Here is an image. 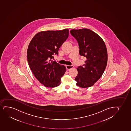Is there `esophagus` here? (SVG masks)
Returning <instances> with one entry per match:
<instances>
[{"label":"esophagus","mask_w":131,"mask_h":131,"mask_svg":"<svg viewBox=\"0 0 131 131\" xmlns=\"http://www.w3.org/2000/svg\"><path fill=\"white\" fill-rule=\"evenodd\" d=\"M74 66H68V65H66V68L67 69H72V68H73Z\"/></svg>","instance_id":"1"}]
</instances>
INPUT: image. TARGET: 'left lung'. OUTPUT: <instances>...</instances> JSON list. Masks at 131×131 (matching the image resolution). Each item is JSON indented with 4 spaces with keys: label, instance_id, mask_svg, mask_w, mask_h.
Masks as SVG:
<instances>
[{
    "label": "left lung",
    "instance_id": "obj_1",
    "mask_svg": "<svg viewBox=\"0 0 131 131\" xmlns=\"http://www.w3.org/2000/svg\"><path fill=\"white\" fill-rule=\"evenodd\" d=\"M70 33L78 43L79 54L86 58L85 64L77 68L75 80L77 86H93L102 76L107 66V53L105 44L97 34L88 29L72 30Z\"/></svg>",
    "mask_w": 131,
    "mask_h": 131
}]
</instances>
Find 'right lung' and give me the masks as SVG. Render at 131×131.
<instances>
[{
	"instance_id": "obj_1",
	"label": "right lung",
	"mask_w": 131,
	"mask_h": 131,
	"mask_svg": "<svg viewBox=\"0 0 131 131\" xmlns=\"http://www.w3.org/2000/svg\"><path fill=\"white\" fill-rule=\"evenodd\" d=\"M69 35L67 29L40 32L29 44L27 51L29 66L36 78L46 87H56L61 84L66 68L52 59L54 54L58 55L59 48Z\"/></svg>"
}]
</instances>
